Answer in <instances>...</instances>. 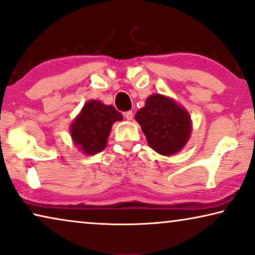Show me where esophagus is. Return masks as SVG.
I'll return each instance as SVG.
<instances>
[{"label": "esophagus", "mask_w": 255, "mask_h": 255, "mask_svg": "<svg viewBox=\"0 0 255 255\" xmlns=\"http://www.w3.org/2000/svg\"><path fill=\"white\" fill-rule=\"evenodd\" d=\"M124 117L126 118L127 120L130 121L132 119V112H131V111H127V112L124 113Z\"/></svg>", "instance_id": "34e87169"}]
</instances>
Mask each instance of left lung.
Segmentation results:
<instances>
[{
	"label": "left lung",
	"instance_id": "1",
	"mask_svg": "<svg viewBox=\"0 0 255 255\" xmlns=\"http://www.w3.org/2000/svg\"><path fill=\"white\" fill-rule=\"evenodd\" d=\"M135 119L141 125L149 145L156 152L171 156L182 149L191 134V118L172 99L150 96Z\"/></svg>",
	"mask_w": 255,
	"mask_h": 255
}]
</instances>
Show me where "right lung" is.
Wrapping results in <instances>:
<instances>
[{
	"instance_id": "1",
	"label": "right lung",
	"mask_w": 255,
	"mask_h": 255,
	"mask_svg": "<svg viewBox=\"0 0 255 255\" xmlns=\"http://www.w3.org/2000/svg\"><path fill=\"white\" fill-rule=\"evenodd\" d=\"M123 120V114L111 105L98 100L87 103L80 116L71 125L70 134L74 142L87 155H95L106 146L111 127Z\"/></svg>"
}]
</instances>
